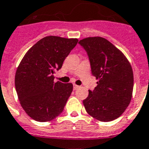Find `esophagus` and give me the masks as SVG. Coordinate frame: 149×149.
Listing matches in <instances>:
<instances>
[{
  "mask_svg": "<svg viewBox=\"0 0 149 149\" xmlns=\"http://www.w3.org/2000/svg\"><path fill=\"white\" fill-rule=\"evenodd\" d=\"M80 88V86L77 85V84H73V89H74V90H77V89Z\"/></svg>",
  "mask_w": 149,
  "mask_h": 149,
  "instance_id": "esophagus-1",
  "label": "esophagus"
}]
</instances>
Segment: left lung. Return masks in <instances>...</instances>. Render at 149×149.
I'll use <instances>...</instances> for the list:
<instances>
[{
  "mask_svg": "<svg viewBox=\"0 0 149 149\" xmlns=\"http://www.w3.org/2000/svg\"><path fill=\"white\" fill-rule=\"evenodd\" d=\"M79 43L88 54L91 74L99 80L94 90H89L88 96L83 100L86 111L101 122L116 119L132 99L133 73L130 63L104 38L89 37Z\"/></svg>",
  "mask_w": 149,
  "mask_h": 149,
  "instance_id": "obj_1",
  "label": "left lung"
}]
</instances>
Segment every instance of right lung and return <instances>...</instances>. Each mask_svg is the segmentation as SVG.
<instances>
[{
	"label": "right lung",
	"instance_id": "right-lung-1",
	"mask_svg": "<svg viewBox=\"0 0 149 149\" xmlns=\"http://www.w3.org/2000/svg\"><path fill=\"white\" fill-rule=\"evenodd\" d=\"M77 42V38L47 36L37 42L20 61L15 86L21 107L32 119L49 122L63 111L73 86L55 83L54 74Z\"/></svg>",
	"mask_w": 149,
	"mask_h": 149
}]
</instances>
